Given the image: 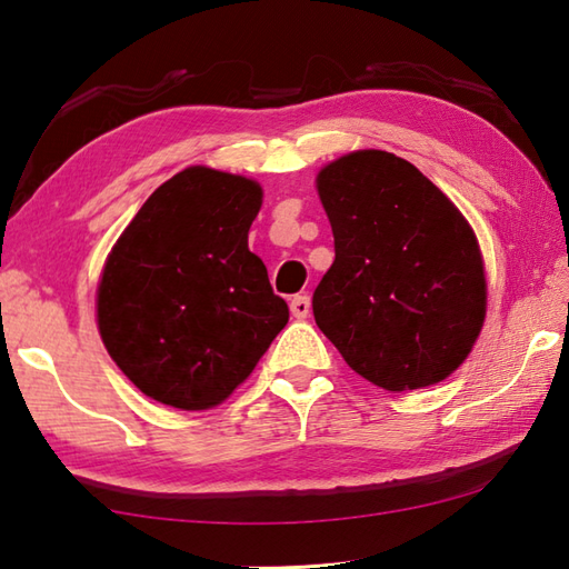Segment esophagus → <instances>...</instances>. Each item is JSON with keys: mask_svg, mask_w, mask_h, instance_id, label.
<instances>
[{"mask_svg": "<svg viewBox=\"0 0 569 569\" xmlns=\"http://www.w3.org/2000/svg\"><path fill=\"white\" fill-rule=\"evenodd\" d=\"M291 312H293V318L306 320L308 312H310V298H308L306 293L293 296V300H291Z\"/></svg>", "mask_w": 569, "mask_h": 569, "instance_id": "1", "label": "esophagus"}]
</instances>
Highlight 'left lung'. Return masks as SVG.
Instances as JSON below:
<instances>
[{
	"label": "left lung",
	"instance_id": "obj_1",
	"mask_svg": "<svg viewBox=\"0 0 569 569\" xmlns=\"http://www.w3.org/2000/svg\"><path fill=\"white\" fill-rule=\"evenodd\" d=\"M335 261L312 316L359 377L386 391L432 386L462 365L487 316L475 229L413 163L352 151L318 173Z\"/></svg>",
	"mask_w": 569,
	"mask_h": 569
}]
</instances>
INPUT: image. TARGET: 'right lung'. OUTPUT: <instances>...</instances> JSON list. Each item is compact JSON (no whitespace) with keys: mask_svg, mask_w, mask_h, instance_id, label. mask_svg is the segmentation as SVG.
<instances>
[{"mask_svg":"<svg viewBox=\"0 0 569 569\" xmlns=\"http://www.w3.org/2000/svg\"><path fill=\"white\" fill-rule=\"evenodd\" d=\"M261 198L257 180L190 166L151 192L107 257L100 337L153 401L220 406L286 328V300L249 251Z\"/></svg>","mask_w":569,"mask_h":569,"instance_id":"right-lung-1","label":"right lung"}]
</instances>
